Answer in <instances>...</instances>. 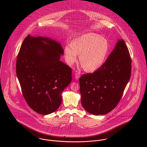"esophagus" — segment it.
<instances>
[{
    "label": "esophagus",
    "mask_w": 147,
    "mask_h": 147,
    "mask_svg": "<svg viewBox=\"0 0 147 147\" xmlns=\"http://www.w3.org/2000/svg\"><path fill=\"white\" fill-rule=\"evenodd\" d=\"M80 72H79V71H76V72H75V79H76V80H79V78H80Z\"/></svg>",
    "instance_id": "1"
}]
</instances>
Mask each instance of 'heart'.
I'll use <instances>...</instances> for the list:
<instances>
[{
    "label": "heart",
    "mask_w": 147,
    "mask_h": 147,
    "mask_svg": "<svg viewBox=\"0 0 147 147\" xmlns=\"http://www.w3.org/2000/svg\"><path fill=\"white\" fill-rule=\"evenodd\" d=\"M109 51V42L100 35L88 33L73 40L71 45L67 44L64 48L65 59L72 65L78 60L85 71L93 72L100 68L105 62Z\"/></svg>",
    "instance_id": "b5f03b06"
}]
</instances>
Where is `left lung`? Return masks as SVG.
<instances>
[{
    "instance_id": "1",
    "label": "left lung",
    "mask_w": 147,
    "mask_h": 147,
    "mask_svg": "<svg viewBox=\"0 0 147 147\" xmlns=\"http://www.w3.org/2000/svg\"><path fill=\"white\" fill-rule=\"evenodd\" d=\"M131 73V59L123 40L117 41L102 65L80 79L81 102L90 114L104 115L119 102Z\"/></svg>"
}]
</instances>
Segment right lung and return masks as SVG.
Masks as SVG:
<instances>
[{
  "label": "right lung",
  "instance_id": "obj_1",
  "mask_svg": "<svg viewBox=\"0 0 147 147\" xmlns=\"http://www.w3.org/2000/svg\"><path fill=\"white\" fill-rule=\"evenodd\" d=\"M63 54L61 43L51 38L28 35L21 45L16 74L25 101L38 114L55 111L72 81V69L60 61Z\"/></svg>",
  "mask_w": 147,
  "mask_h": 147
}]
</instances>
